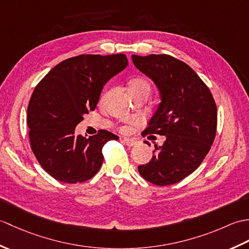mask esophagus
Instances as JSON below:
<instances>
[{"mask_svg": "<svg viewBox=\"0 0 249 249\" xmlns=\"http://www.w3.org/2000/svg\"><path fill=\"white\" fill-rule=\"evenodd\" d=\"M123 142L128 146H135L137 143H138V141H137L136 139H133V138H124Z\"/></svg>", "mask_w": 249, "mask_h": 249, "instance_id": "obj_1", "label": "esophagus"}]
</instances>
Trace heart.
Here are the masks:
<instances>
[{
	"label": "heart",
	"instance_id": "obj_1",
	"mask_svg": "<svg viewBox=\"0 0 249 249\" xmlns=\"http://www.w3.org/2000/svg\"><path fill=\"white\" fill-rule=\"evenodd\" d=\"M128 91L131 96H136V95H139L142 93H147L149 94L151 91V84L144 77H134L131 78L128 81ZM105 96H103V99Z\"/></svg>",
	"mask_w": 249,
	"mask_h": 249
}]
</instances>
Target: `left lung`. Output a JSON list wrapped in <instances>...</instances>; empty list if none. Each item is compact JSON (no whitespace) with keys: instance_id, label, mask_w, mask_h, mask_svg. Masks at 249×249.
I'll list each match as a JSON object with an SVG mask.
<instances>
[{"instance_id":"left-lung-1","label":"left lung","mask_w":249,"mask_h":249,"mask_svg":"<svg viewBox=\"0 0 249 249\" xmlns=\"http://www.w3.org/2000/svg\"><path fill=\"white\" fill-rule=\"evenodd\" d=\"M131 59L155 82L161 96L142 136H166L161 146L155 144L151 161L138 166L139 173L158 186L176 184L193 173L211 150L217 107L208 86L186 63L168 54H134Z\"/></svg>"}]
</instances>
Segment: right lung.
I'll return each instance as SVG.
<instances>
[{"mask_svg": "<svg viewBox=\"0 0 249 249\" xmlns=\"http://www.w3.org/2000/svg\"><path fill=\"white\" fill-rule=\"evenodd\" d=\"M127 64L123 53L80 54L59 63L36 86L26 115L31 149L57 181L92 178L103 165L104 145L119 139L105 129L89 138L73 133L83 115L96 108L105 84Z\"/></svg>", "mask_w": 249, "mask_h": 249, "instance_id": "right-lung-1", "label": "right lung"}]
</instances>
